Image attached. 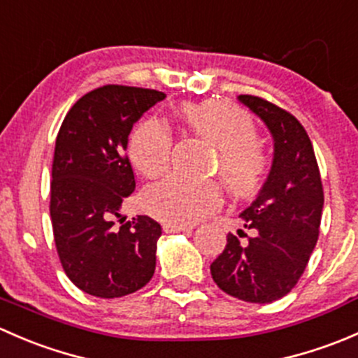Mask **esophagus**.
<instances>
[{
  "label": "esophagus",
  "mask_w": 358,
  "mask_h": 358,
  "mask_svg": "<svg viewBox=\"0 0 358 358\" xmlns=\"http://www.w3.org/2000/svg\"><path fill=\"white\" fill-rule=\"evenodd\" d=\"M164 232L166 234H176V232H187L192 230V225H178V223H164Z\"/></svg>",
  "instance_id": "esophagus-1"
}]
</instances>
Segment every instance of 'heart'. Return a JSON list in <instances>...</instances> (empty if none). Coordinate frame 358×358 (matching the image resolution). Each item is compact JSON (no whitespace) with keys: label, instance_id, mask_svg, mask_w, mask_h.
<instances>
[{"label":"heart","instance_id":"b5f03b06","mask_svg":"<svg viewBox=\"0 0 358 358\" xmlns=\"http://www.w3.org/2000/svg\"><path fill=\"white\" fill-rule=\"evenodd\" d=\"M180 117L194 133L218 150V176L236 196L258 189L266 169V156L255 142V122L239 107L220 100L183 103ZM128 152L133 164L147 178H156L169 168L171 135L157 119L140 122L129 136ZM220 204L213 183H196L168 176L143 192V206L150 215L168 223H194Z\"/></svg>","mask_w":358,"mask_h":358}]
</instances>
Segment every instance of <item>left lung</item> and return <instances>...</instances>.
I'll return each instance as SVG.
<instances>
[{
  "label": "left lung",
  "mask_w": 358,
  "mask_h": 358,
  "mask_svg": "<svg viewBox=\"0 0 358 358\" xmlns=\"http://www.w3.org/2000/svg\"><path fill=\"white\" fill-rule=\"evenodd\" d=\"M258 115L273 138L272 168L256 199L241 213L244 229L227 236L211 263L216 286L249 303H272L289 292L305 272L319 239L324 190L312 142L298 119L252 95L237 96Z\"/></svg>",
  "instance_id": "left-lung-1"
}]
</instances>
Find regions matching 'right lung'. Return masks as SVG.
I'll return each mask as SVG.
<instances>
[{"instance_id":"1","label":"right lung","mask_w":358,"mask_h":358,"mask_svg":"<svg viewBox=\"0 0 358 358\" xmlns=\"http://www.w3.org/2000/svg\"><path fill=\"white\" fill-rule=\"evenodd\" d=\"M164 99L156 90L102 86L81 96L60 126L50 201L57 252L72 284L96 298L142 289L156 270L161 225L149 216L124 222L121 208L136 187L128 136Z\"/></svg>"}]
</instances>
